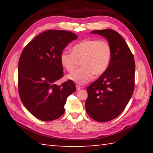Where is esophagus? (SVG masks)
I'll return each mask as SVG.
<instances>
[{
	"instance_id": "esophagus-1",
	"label": "esophagus",
	"mask_w": 153,
	"mask_h": 153,
	"mask_svg": "<svg viewBox=\"0 0 153 153\" xmlns=\"http://www.w3.org/2000/svg\"><path fill=\"white\" fill-rule=\"evenodd\" d=\"M76 89H77V91H78V90H79L80 89H82V87L79 86V85H76Z\"/></svg>"
}]
</instances>
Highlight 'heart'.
Segmentation results:
<instances>
[{
	"label": "heart",
	"mask_w": 153,
	"mask_h": 153,
	"mask_svg": "<svg viewBox=\"0 0 153 153\" xmlns=\"http://www.w3.org/2000/svg\"><path fill=\"white\" fill-rule=\"evenodd\" d=\"M112 55L109 44L105 40L87 39L75 45L72 53L63 51L60 56L61 65L67 71H73L81 62L82 67L72 72L67 78L77 84H84L94 76L107 71Z\"/></svg>",
	"instance_id": "heart-1"
}]
</instances>
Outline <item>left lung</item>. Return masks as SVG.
I'll return each mask as SVG.
<instances>
[{
  "label": "left lung",
  "instance_id": "1",
  "mask_svg": "<svg viewBox=\"0 0 153 153\" xmlns=\"http://www.w3.org/2000/svg\"><path fill=\"white\" fill-rule=\"evenodd\" d=\"M91 33L107 38L112 55L107 71L87 88L85 107L93 120L106 122L122 113L133 94L135 61L126 41L116 31L107 29Z\"/></svg>",
  "mask_w": 153,
  "mask_h": 153
}]
</instances>
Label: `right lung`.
<instances>
[{"label": "right lung", "mask_w": 153, "mask_h": 153, "mask_svg": "<svg viewBox=\"0 0 153 153\" xmlns=\"http://www.w3.org/2000/svg\"><path fill=\"white\" fill-rule=\"evenodd\" d=\"M77 36L65 30L45 31L30 41L21 54L18 63V91L25 108L36 118L45 121L56 120L65 112L67 97L76 90L63 77L60 56L65 47Z\"/></svg>", "instance_id": "right-lung-1"}]
</instances>
